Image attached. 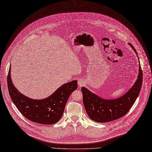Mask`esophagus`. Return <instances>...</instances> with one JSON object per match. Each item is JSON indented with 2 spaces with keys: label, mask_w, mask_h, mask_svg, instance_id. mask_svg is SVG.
I'll return each mask as SVG.
<instances>
[{
  "label": "esophagus",
  "mask_w": 152,
  "mask_h": 152,
  "mask_svg": "<svg viewBox=\"0 0 152 152\" xmlns=\"http://www.w3.org/2000/svg\"><path fill=\"white\" fill-rule=\"evenodd\" d=\"M85 85V81H84L83 79H80L78 80V86H79L80 88L82 87Z\"/></svg>",
  "instance_id": "esophagus-1"
}]
</instances>
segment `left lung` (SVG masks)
<instances>
[{
	"instance_id": "8db88e82",
	"label": "left lung",
	"mask_w": 152,
	"mask_h": 152,
	"mask_svg": "<svg viewBox=\"0 0 152 152\" xmlns=\"http://www.w3.org/2000/svg\"><path fill=\"white\" fill-rule=\"evenodd\" d=\"M137 55V50L130 43ZM138 77L132 87L123 96L116 99H104L92 93L86 88L82 87L83 104L90 118L98 123L113 121L125 116L135 102L142 85L143 73L139 64Z\"/></svg>"
}]
</instances>
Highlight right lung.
<instances>
[{
    "mask_svg": "<svg viewBox=\"0 0 152 152\" xmlns=\"http://www.w3.org/2000/svg\"><path fill=\"white\" fill-rule=\"evenodd\" d=\"M77 80L65 83L48 98L35 99L25 96L15 87L11 79L10 67L7 76L10 96L21 114L28 120L44 125H53L61 119L69 97L77 88Z\"/></svg>",
    "mask_w": 152,
    "mask_h": 152,
    "instance_id": "add662e5",
    "label": "right lung"
}]
</instances>
